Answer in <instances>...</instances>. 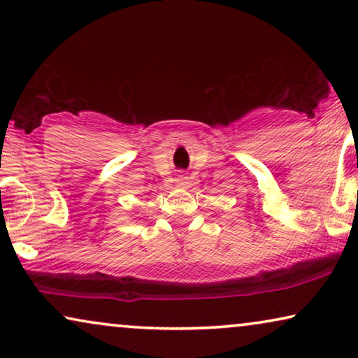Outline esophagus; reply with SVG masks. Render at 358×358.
<instances>
[{
	"instance_id": "esophagus-1",
	"label": "esophagus",
	"mask_w": 358,
	"mask_h": 358,
	"mask_svg": "<svg viewBox=\"0 0 358 358\" xmlns=\"http://www.w3.org/2000/svg\"><path fill=\"white\" fill-rule=\"evenodd\" d=\"M176 184L178 185H180V187H184V185H187L189 184V178L187 176H184V174H180L178 179H176Z\"/></svg>"
}]
</instances>
